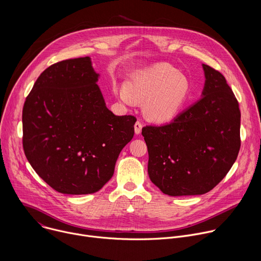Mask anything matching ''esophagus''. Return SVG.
I'll return each instance as SVG.
<instances>
[{"mask_svg":"<svg viewBox=\"0 0 261 261\" xmlns=\"http://www.w3.org/2000/svg\"><path fill=\"white\" fill-rule=\"evenodd\" d=\"M141 129H142V123L140 121H137L134 125V130H135V133L136 134H140L141 132Z\"/></svg>","mask_w":261,"mask_h":261,"instance_id":"34e87169","label":"esophagus"}]
</instances>
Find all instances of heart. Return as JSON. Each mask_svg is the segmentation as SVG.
Wrapping results in <instances>:
<instances>
[{"mask_svg":"<svg viewBox=\"0 0 261 261\" xmlns=\"http://www.w3.org/2000/svg\"><path fill=\"white\" fill-rule=\"evenodd\" d=\"M187 92V80L166 64L136 71L126 87L115 91L118 98L126 104L145 102V117L158 123L167 122L176 115Z\"/></svg>","mask_w":261,"mask_h":261,"instance_id":"obj_1","label":"heart"}]
</instances>
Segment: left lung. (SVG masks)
<instances>
[{"instance_id": "8db88e82", "label": "left lung", "mask_w": 261, "mask_h": 261, "mask_svg": "<svg viewBox=\"0 0 261 261\" xmlns=\"http://www.w3.org/2000/svg\"><path fill=\"white\" fill-rule=\"evenodd\" d=\"M202 97L169 124L145 126L147 172L169 196L201 195L224 178L241 147V111L225 77L202 64Z\"/></svg>"}]
</instances>
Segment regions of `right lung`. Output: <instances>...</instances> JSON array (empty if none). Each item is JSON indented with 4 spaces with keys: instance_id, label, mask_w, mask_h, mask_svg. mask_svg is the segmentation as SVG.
I'll use <instances>...</instances> for the list:
<instances>
[{
    "instance_id": "add662e5",
    "label": "right lung",
    "mask_w": 261,
    "mask_h": 261,
    "mask_svg": "<svg viewBox=\"0 0 261 261\" xmlns=\"http://www.w3.org/2000/svg\"><path fill=\"white\" fill-rule=\"evenodd\" d=\"M98 79L89 57L56 63L37 79L23 105L24 155L63 194L99 191L134 135L136 118L111 113Z\"/></svg>"
}]
</instances>
